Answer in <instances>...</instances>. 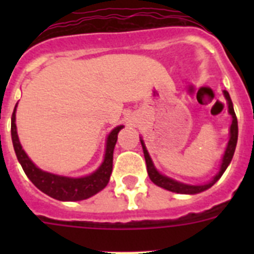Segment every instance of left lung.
<instances>
[{
	"label": "left lung",
	"mask_w": 254,
	"mask_h": 254,
	"mask_svg": "<svg viewBox=\"0 0 254 254\" xmlns=\"http://www.w3.org/2000/svg\"><path fill=\"white\" fill-rule=\"evenodd\" d=\"M224 96H225L226 102H228V112L229 114L232 116V125H230V131H229V142L226 145L225 152H224L223 160H221V165H220L219 172L216 173V176L211 179L210 182L205 183V185H186V183H182V182L176 181V179L169 178V177L164 176L159 172L156 168H155L154 163H152L151 158H150L149 152H147L146 146H145V142H143L142 138L140 137L141 145H142L143 150V156H145V160H146V167H147V174H149L150 179H151L152 183H155L159 187L164 188V190H170V192H176V193H182V194H196L199 193V192H203V190H208L212 186L221 178V176L224 174V172L226 170L228 165L230 164L233 159V155H234L235 147H237V141H238V121L237 116H235L234 108H233V102L230 99V95L226 90L223 91Z\"/></svg>",
	"instance_id": "obj_1"
}]
</instances>
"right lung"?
Here are the masks:
<instances>
[{
  "instance_id": "right-lung-1",
  "label": "right lung",
  "mask_w": 254,
  "mask_h": 254,
  "mask_svg": "<svg viewBox=\"0 0 254 254\" xmlns=\"http://www.w3.org/2000/svg\"><path fill=\"white\" fill-rule=\"evenodd\" d=\"M16 107L17 104L15 105L12 117H11V138H12L13 150L25 174L38 190L58 201H81V199L94 196L107 187L111 178L112 169H113L114 146L118 138V132L123 128V126H118L108 134L104 160L100 164V167L89 176L71 178V177L58 176L53 173L44 172L30 160V158L22 149L19 136H17L16 123H15Z\"/></svg>"
}]
</instances>
